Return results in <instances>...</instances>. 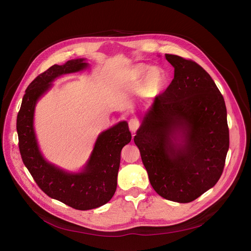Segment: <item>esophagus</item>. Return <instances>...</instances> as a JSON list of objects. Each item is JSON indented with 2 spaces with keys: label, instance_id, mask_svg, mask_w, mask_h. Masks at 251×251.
Masks as SVG:
<instances>
[{
  "label": "esophagus",
  "instance_id": "esophagus-1",
  "mask_svg": "<svg viewBox=\"0 0 251 251\" xmlns=\"http://www.w3.org/2000/svg\"><path fill=\"white\" fill-rule=\"evenodd\" d=\"M140 127V122L137 119H131L129 121V129L132 133H135Z\"/></svg>",
  "mask_w": 251,
  "mask_h": 251
}]
</instances>
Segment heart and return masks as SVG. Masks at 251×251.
Returning <instances> with one entry per match:
<instances>
[{
    "label": "heart",
    "instance_id": "obj_1",
    "mask_svg": "<svg viewBox=\"0 0 251 251\" xmlns=\"http://www.w3.org/2000/svg\"><path fill=\"white\" fill-rule=\"evenodd\" d=\"M146 67L145 66H138L136 73L138 75H143L146 71ZM165 74L164 71L158 67L152 68L150 69L147 75H146V78H145V87L147 88L148 91H157L160 90L161 87L163 86L164 82H165Z\"/></svg>",
    "mask_w": 251,
    "mask_h": 251
}]
</instances>
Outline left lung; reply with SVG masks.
I'll return each instance as SVG.
<instances>
[{
    "instance_id": "8db88e82",
    "label": "left lung",
    "mask_w": 251,
    "mask_h": 251,
    "mask_svg": "<svg viewBox=\"0 0 251 251\" xmlns=\"http://www.w3.org/2000/svg\"><path fill=\"white\" fill-rule=\"evenodd\" d=\"M175 75L134 137L158 195L190 202L218 183L229 148L225 99L192 59L165 54Z\"/></svg>"
}]
</instances>
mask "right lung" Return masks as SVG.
<instances>
[{"mask_svg": "<svg viewBox=\"0 0 251 251\" xmlns=\"http://www.w3.org/2000/svg\"><path fill=\"white\" fill-rule=\"evenodd\" d=\"M84 59L54 64L35 77L27 86L17 118L19 148L23 162L40 189L51 199L75 209L87 210L108 202L115 194L122 148L131 141L126 121L102 132L81 173H67L43 157L33 130L37 101L50 88L58 76L77 73L87 67Z\"/></svg>", "mask_w": 251, "mask_h": 251, "instance_id": "add662e5", "label": "right lung"}]
</instances>
